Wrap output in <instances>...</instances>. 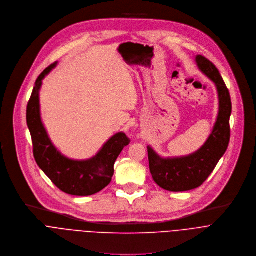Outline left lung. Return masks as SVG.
Here are the masks:
<instances>
[{
  "label": "left lung",
  "mask_w": 256,
  "mask_h": 256,
  "mask_svg": "<svg viewBox=\"0 0 256 256\" xmlns=\"http://www.w3.org/2000/svg\"><path fill=\"white\" fill-rule=\"evenodd\" d=\"M196 62L198 70L216 86L219 112L207 141L190 156L164 158L147 146L152 178L160 188L170 192H186L202 186L224 156L230 141L229 120L232 104L229 90L219 70L209 60L196 56Z\"/></svg>",
  "instance_id": "left-lung-1"
}]
</instances>
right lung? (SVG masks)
<instances>
[{
    "label": "right lung",
    "instance_id": "obj_1",
    "mask_svg": "<svg viewBox=\"0 0 256 256\" xmlns=\"http://www.w3.org/2000/svg\"><path fill=\"white\" fill-rule=\"evenodd\" d=\"M58 66L45 68L38 76L27 105V125L38 166L60 190L72 196H90L105 188L112 180L114 164L130 141L123 132L112 136L94 156L86 160H70L51 142L40 115L39 92L44 78Z\"/></svg>",
    "mask_w": 256,
    "mask_h": 256
}]
</instances>
